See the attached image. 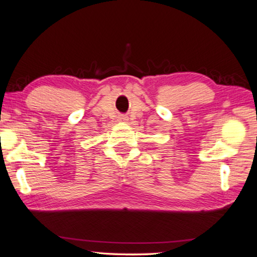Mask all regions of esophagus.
<instances>
[{"mask_svg":"<svg viewBox=\"0 0 257 257\" xmlns=\"http://www.w3.org/2000/svg\"><path fill=\"white\" fill-rule=\"evenodd\" d=\"M119 121H122V122H127V121H128V116L120 115V116H119Z\"/></svg>","mask_w":257,"mask_h":257,"instance_id":"obj_1","label":"esophagus"}]
</instances>
